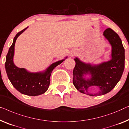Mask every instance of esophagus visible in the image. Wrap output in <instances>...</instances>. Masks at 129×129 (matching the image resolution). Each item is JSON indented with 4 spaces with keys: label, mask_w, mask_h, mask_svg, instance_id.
Masks as SVG:
<instances>
[{
    "label": "esophagus",
    "mask_w": 129,
    "mask_h": 129,
    "mask_svg": "<svg viewBox=\"0 0 129 129\" xmlns=\"http://www.w3.org/2000/svg\"><path fill=\"white\" fill-rule=\"evenodd\" d=\"M76 53H77V52L76 51H74V52H72L71 54V56H74V55H75V54H76Z\"/></svg>",
    "instance_id": "esophagus-1"
}]
</instances>
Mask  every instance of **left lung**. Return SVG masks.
Here are the masks:
<instances>
[{"label": "left lung", "mask_w": 129, "mask_h": 129, "mask_svg": "<svg viewBox=\"0 0 129 129\" xmlns=\"http://www.w3.org/2000/svg\"><path fill=\"white\" fill-rule=\"evenodd\" d=\"M103 35L111 45V59L99 64H91L74 58L75 67L73 70V84L81 93L90 96L105 95L111 91L118 83L124 68V48L116 33L111 28L106 29ZM89 75V78L86 76ZM91 86H98L97 93L88 92Z\"/></svg>", "instance_id": "left-lung-1"}]
</instances>
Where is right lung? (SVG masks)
Instances as JSON below:
<instances>
[{
	"instance_id": "obj_1",
	"label": "right lung",
	"mask_w": 129,
	"mask_h": 129,
	"mask_svg": "<svg viewBox=\"0 0 129 129\" xmlns=\"http://www.w3.org/2000/svg\"><path fill=\"white\" fill-rule=\"evenodd\" d=\"M28 27L18 33L14 37L6 55L5 69L9 79L18 91L28 96H38L47 91L50 83V76L52 70L68 57L52 63L43 71L31 72L25 68L16 67L13 62L15 43L18 37Z\"/></svg>"
}]
</instances>
